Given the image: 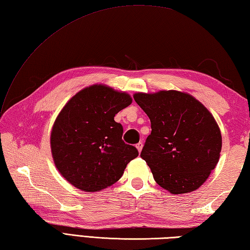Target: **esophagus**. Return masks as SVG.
<instances>
[{"label": "esophagus", "instance_id": "esophagus-1", "mask_svg": "<svg viewBox=\"0 0 250 250\" xmlns=\"http://www.w3.org/2000/svg\"><path fill=\"white\" fill-rule=\"evenodd\" d=\"M136 148H137V150H139V152L142 151V149H143V144H142L141 142L139 143V144H136Z\"/></svg>", "mask_w": 250, "mask_h": 250}]
</instances>
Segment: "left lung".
<instances>
[{
  "mask_svg": "<svg viewBox=\"0 0 250 250\" xmlns=\"http://www.w3.org/2000/svg\"><path fill=\"white\" fill-rule=\"evenodd\" d=\"M133 98L151 122L141 157L156 183L173 194L201 187L221 151L220 129L213 115L192 95L176 90L139 92Z\"/></svg>",
  "mask_w": 250,
  "mask_h": 250,
  "instance_id": "8db88e82",
  "label": "left lung"
}]
</instances>
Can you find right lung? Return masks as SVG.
I'll return each instance as SVG.
<instances>
[{
    "mask_svg": "<svg viewBox=\"0 0 250 250\" xmlns=\"http://www.w3.org/2000/svg\"><path fill=\"white\" fill-rule=\"evenodd\" d=\"M131 103L128 93L93 84L77 92L58 115L50 135L52 158L74 187L86 192L107 188L139 156L122 141L124 128L114 120Z\"/></svg>",
    "mask_w": 250,
    "mask_h": 250,
    "instance_id": "right-lung-1",
    "label": "right lung"
}]
</instances>
